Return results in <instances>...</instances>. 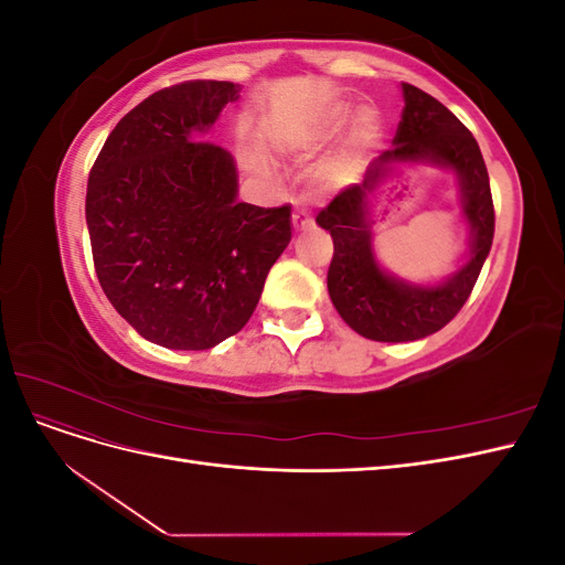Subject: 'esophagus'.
I'll return each mask as SVG.
<instances>
[{
  "mask_svg": "<svg viewBox=\"0 0 565 565\" xmlns=\"http://www.w3.org/2000/svg\"><path fill=\"white\" fill-rule=\"evenodd\" d=\"M292 226H295V231H306L311 226V214H309V210L303 207L301 202H297V207H295V214H292Z\"/></svg>",
  "mask_w": 565,
  "mask_h": 565,
  "instance_id": "obj_1",
  "label": "esophagus"
}]
</instances>
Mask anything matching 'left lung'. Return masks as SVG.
<instances>
[{"label": "left lung", "instance_id": "1", "mask_svg": "<svg viewBox=\"0 0 565 565\" xmlns=\"http://www.w3.org/2000/svg\"><path fill=\"white\" fill-rule=\"evenodd\" d=\"M405 108L393 148L372 162L363 183L341 188L316 224L332 235L328 270L330 299L351 330L374 341H415L438 332L459 313L483 268L494 235V207L488 169L473 134L426 92L403 82ZM429 159L456 169L462 209L472 226L470 262L436 288L407 286L373 262L366 231V195L393 161Z\"/></svg>", "mask_w": 565, "mask_h": 565}]
</instances>
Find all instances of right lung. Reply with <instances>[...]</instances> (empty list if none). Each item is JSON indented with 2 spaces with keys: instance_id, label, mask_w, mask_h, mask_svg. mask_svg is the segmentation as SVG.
<instances>
[{
  "instance_id": "add662e5",
  "label": "right lung",
  "mask_w": 565,
  "mask_h": 565,
  "mask_svg": "<svg viewBox=\"0 0 565 565\" xmlns=\"http://www.w3.org/2000/svg\"><path fill=\"white\" fill-rule=\"evenodd\" d=\"M241 84L191 79L129 110L89 172L87 226L100 287L152 344L204 351L241 332L292 212L237 202L231 152L200 141Z\"/></svg>"
}]
</instances>
